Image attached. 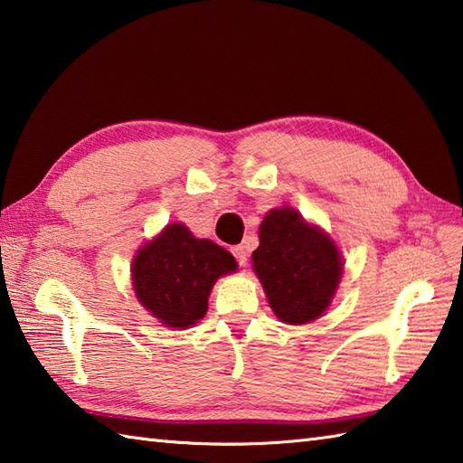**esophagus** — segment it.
I'll return each instance as SVG.
<instances>
[{
	"mask_svg": "<svg viewBox=\"0 0 463 463\" xmlns=\"http://www.w3.org/2000/svg\"><path fill=\"white\" fill-rule=\"evenodd\" d=\"M232 255H234V259H237V262H239L241 267L247 265V260H249V249L244 247V244H237V247H232Z\"/></svg>",
	"mask_w": 463,
	"mask_h": 463,
	"instance_id": "obj_1",
	"label": "esophagus"
}]
</instances>
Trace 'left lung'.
Returning <instances> with one entry per match:
<instances>
[{
	"mask_svg": "<svg viewBox=\"0 0 463 463\" xmlns=\"http://www.w3.org/2000/svg\"><path fill=\"white\" fill-rule=\"evenodd\" d=\"M259 239L252 267L275 315L291 325L315 321L329 307L343 273L337 247L293 208L270 211Z\"/></svg>",
	"mask_w": 463,
	"mask_h": 463,
	"instance_id": "1",
	"label": "left lung"
}]
</instances>
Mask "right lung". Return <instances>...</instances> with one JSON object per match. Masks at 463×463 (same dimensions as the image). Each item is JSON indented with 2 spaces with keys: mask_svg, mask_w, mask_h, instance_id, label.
I'll list each match as a JSON object with an SVG mask.
<instances>
[{
  "mask_svg": "<svg viewBox=\"0 0 463 463\" xmlns=\"http://www.w3.org/2000/svg\"><path fill=\"white\" fill-rule=\"evenodd\" d=\"M237 269L229 250L194 239L184 224H168L134 259L138 301L166 327H190L206 315L214 280Z\"/></svg>",
  "mask_w": 463,
  "mask_h": 463,
  "instance_id": "right-lung-1",
  "label": "right lung"
}]
</instances>
